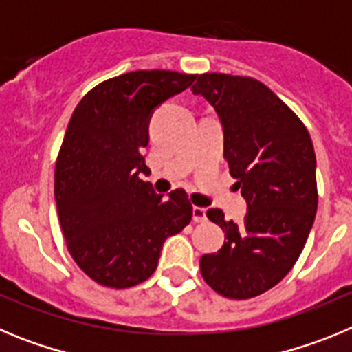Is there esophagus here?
I'll use <instances>...</instances> for the list:
<instances>
[{
  "mask_svg": "<svg viewBox=\"0 0 352 352\" xmlns=\"http://www.w3.org/2000/svg\"><path fill=\"white\" fill-rule=\"evenodd\" d=\"M192 219H194V222H204V220H206V210H204V208L194 206L192 208Z\"/></svg>",
  "mask_w": 352,
  "mask_h": 352,
  "instance_id": "esophagus-1",
  "label": "esophagus"
}]
</instances>
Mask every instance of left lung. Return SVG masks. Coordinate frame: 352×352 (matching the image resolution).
<instances>
[{
	"label": "left lung",
	"mask_w": 352,
	"mask_h": 352,
	"mask_svg": "<svg viewBox=\"0 0 352 352\" xmlns=\"http://www.w3.org/2000/svg\"><path fill=\"white\" fill-rule=\"evenodd\" d=\"M222 120L223 157L248 211L241 223L223 211L206 217L226 243L201 257V275L229 300H250L275 287L303 250L317 211L316 153L296 113L252 77L201 74L192 86Z\"/></svg>",
	"instance_id": "left-lung-1"
}]
</instances>
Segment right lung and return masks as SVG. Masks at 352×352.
<instances>
[{
	"label": "right lung",
	"instance_id": "1",
	"mask_svg": "<svg viewBox=\"0 0 352 352\" xmlns=\"http://www.w3.org/2000/svg\"><path fill=\"white\" fill-rule=\"evenodd\" d=\"M195 80L138 70L96 84L72 114L56 158L54 197L72 259L96 284L129 289L157 270L162 245L192 220L183 188L155 194L142 149L153 109Z\"/></svg>",
	"mask_w": 352,
	"mask_h": 352
}]
</instances>
